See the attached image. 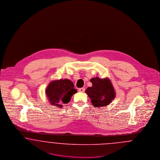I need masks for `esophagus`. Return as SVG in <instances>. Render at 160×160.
Here are the masks:
<instances>
[{
  "instance_id": "esophagus-1",
  "label": "esophagus",
  "mask_w": 160,
  "mask_h": 160,
  "mask_svg": "<svg viewBox=\"0 0 160 160\" xmlns=\"http://www.w3.org/2000/svg\"><path fill=\"white\" fill-rule=\"evenodd\" d=\"M84 91H85V89L84 88H82L78 89V91L80 92H84Z\"/></svg>"
}]
</instances>
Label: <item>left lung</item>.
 <instances>
[{"mask_svg":"<svg viewBox=\"0 0 160 160\" xmlns=\"http://www.w3.org/2000/svg\"><path fill=\"white\" fill-rule=\"evenodd\" d=\"M90 81L92 86L88 87L86 93L91 99L92 105L95 107H100L110 104L116 96L110 80L108 78L101 79L97 77L92 78Z\"/></svg>","mask_w":160,"mask_h":160,"instance_id":"obj_1","label":"left lung"}]
</instances>
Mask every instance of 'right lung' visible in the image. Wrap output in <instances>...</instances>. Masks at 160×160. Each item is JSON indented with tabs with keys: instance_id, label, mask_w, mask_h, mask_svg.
<instances>
[{
	"instance_id": "1",
	"label": "right lung",
	"mask_w": 160,
	"mask_h": 160,
	"mask_svg": "<svg viewBox=\"0 0 160 160\" xmlns=\"http://www.w3.org/2000/svg\"><path fill=\"white\" fill-rule=\"evenodd\" d=\"M77 92L70 80L60 79L52 81L48 84L46 93L52 106L62 107L70 101L72 95Z\"/></svg>"
}]
</instances>
